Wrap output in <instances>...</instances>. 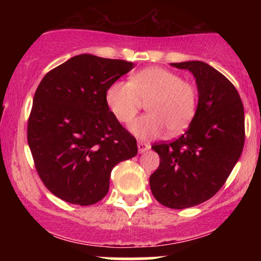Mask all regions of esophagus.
I'll list each match as a JSON object with an SVG mask.
<instances>
[{"mask_svg": "<svg viewBox=\"0 0 261 261\" xmlns=\"http://www.w3.org/2000/svg\"><path fill=\"white\" fill-rule=\"evenodd\" d=\"M137 147H139L140 153H145L146 151H148V149L151 148V146H149L148 143H145V142H137Z\"/></svg>", "mask_w": 261, "mask_h": 261, "instance_id": "34e87169", "label": "esophagus"}]
</instances>
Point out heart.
Returning <instances> with one entry per match:
<instances>
[{"instance_id":"obj_1","label":"heart","mask_w":261,"mask_h":261,"mask_svg":"<svg viewBox=\"0 0 261 261\" xmlns=\"http://www.w3.org/2000/svg\"><path fill=\"white\" fill-rule=\"evenodd\" d=\"M107 106L114 118L128 124L143 103L146 115L130 125V131L141 140L157 139L167 131L180 134L193 121L197 109L196 87L180 74L162 67H148L131 76L130 81H116L106 94Z\"/></svg>"}]
</instances>
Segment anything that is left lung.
Here are the masks:
<instances>
[{"label": "left lung", "mask_w": 261, "mask_h": 261, "mask_svg": "<svg viewBox=\"0 0 261 261\" xmlns=\"http://www.w3.org/2000/svg\"><path fill=\"white\" fill-rule=\"evenodd\" d=\"M170 65L194 74L199 103L179 139L152 146L161 162L149 187L162 205L187 208L211 199L238 162L245 139L244 108L236 87L212 66L202 61Z\"/></svg>", "instance_id": "8db88e82"}]
</instances>
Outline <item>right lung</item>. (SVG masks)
I'll return each mask as SVG.
<instances>
[{"instance_id":"add662e5","label":"right lung","mask_w":261,"mask_h":261,"mask_svg":"<svg viewBox=\"0 0 261 261\" xmlns=\"http://www.w3.org/2000/svg\"><path fill=\"white\" fill-rule=\"evenodd\" d=\"M133 62L82 54L49 71L39 83L28 120L35 169L55 196L73 205L100 201L110 173L137 154L136 139L107 106L110 85Z\"/></svg>"}]
</instances>
